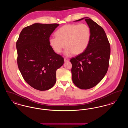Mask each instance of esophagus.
Here are the masks:
<instances>
[{
  "label": "esophagus",
  "instance_id": "esophagus-1",
  "mask_svg": "<svg viewBox=\"0 0 128 128\" xmlns=\"http://www.w3.org/2000/svg\"><path fill=\"white\" fill-rule=\"evenodd\" d=\"M69 60H70L68 58H64V61L65 62H67V61H68Z\"/></svg>",
  "mask_w": 128,
  "mask_h": 128
}]
</instances>
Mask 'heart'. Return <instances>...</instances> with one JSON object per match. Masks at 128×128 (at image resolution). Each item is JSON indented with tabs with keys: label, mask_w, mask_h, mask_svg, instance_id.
Segmentation results:
<instances>
[{
	"label": "heart",
	"mask_w": 128,
	"mask_h": 128,
	"mask_svg": "<svg viewBox=\"0 0 128 128\" xmlns=\"http://www.w3.org/2000/svg\"><path fill=\"white\" fill-rule=\"evenodd\" d=\"M56 36L49 39L52 48L56 53H60L66 46L64 54L70 56L74 53L78 55L85 51L91 40V30L85 24H68L56 30Z\"/></svg>",
	"instance_id": "b5f03b06"
}]
</instances>
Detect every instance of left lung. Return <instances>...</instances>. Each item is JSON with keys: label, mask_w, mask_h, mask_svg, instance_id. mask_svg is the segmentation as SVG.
<instances>
[{"label": "left lung", "mask_w": 128, "mask_h": 128, "mask_svg": "<svg viewBox=\"0 0 128 128\" xmlns=\"http://www.w3.org/2000/svg\"><path fill=\"white\" fill-rule=\"evenodd\" d=\"M85 18L91 30L89 44L85 51L70 59L72 79L81 89H89L103 79L109 66L110 46L103 28L88 17Z\"/></svg>", "instance_id": "obj_1"}]
</instances>
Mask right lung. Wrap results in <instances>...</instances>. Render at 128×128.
Returning a JSON list of instances; mask_svg holds the SVG:
<instances>
[{"instance_id":"add662e5","label":"right lung","mask_w":128,"mask_h":128,"mask_svg":"<svg viewBox=\"0 0 128 128\" xmlns=\"http://www.w3.org/2000/svg\"><path fill=\"white\" fill-rule=\"evenodd\" d=\"M59 25L34 24L21 31L16 42L17 64L25 82L39 91L51 88L56 82V70L64 58L55 53L49 37Z\"/></svg>"}]
</instances>
